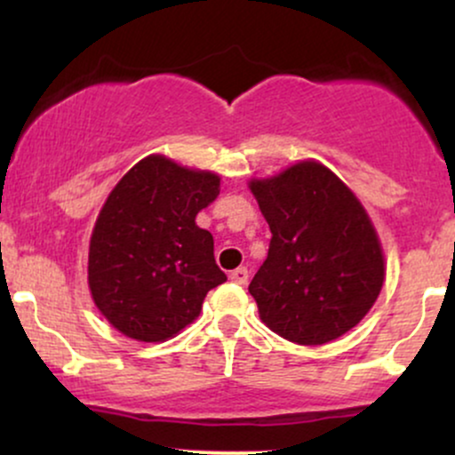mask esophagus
<instances>
[{
	"label": "esophagus",
	"mask_w": 455,
	"mask_h": 455,
	"mask_svg": "<svg viewBox=\"0 0 455 455\" xmlns=\"http://www.w3.org/2000/svg\"><path fill=\"white\" fill-rule=\"evenodd\" d=\"M228 278H231V282H235V284H245V282H248V269L245 267L233 269Z\"/></svg>",
	"instance_id": "1"
}]
</instances>
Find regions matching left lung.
<instances>
[{
    "instance_id": "left-lung-1",
    "label": "left lung",
    "mask_w": 455,
    "mask_h": 455,
    "mask_svg": "<svg viewBox=\"0 0 455 455\" xmlns=\"http://www.w3.org/2000/svg\"><path fill=\"white\" fill-rule=\"evenodd\" d=\"M269 224L267 259L248 291L284 340L316 347L368 315L385 280L383 250L357 196L318 162L252 181Z\"/></svg>"
}]
</instances>
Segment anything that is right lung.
Instances as JSON below:
<instances>
[{"label": "right lung", "instance_id": "right-lung-1", "mask_svg": "<svg viewBox=\"0 0 455 455\" xmlns=\"http://www.w3.org/2000/svg\"><path fill=\"white\" fill-rule=\"evenodd\" d=\"M218 195L220 177L164 156H148L113 188L92 233L90 289L115 329L140 342L173 338L227 282L212 233L195 222Z\"/></svg>", "mask_w": 455, "mask_h": 455}]
</instances>
